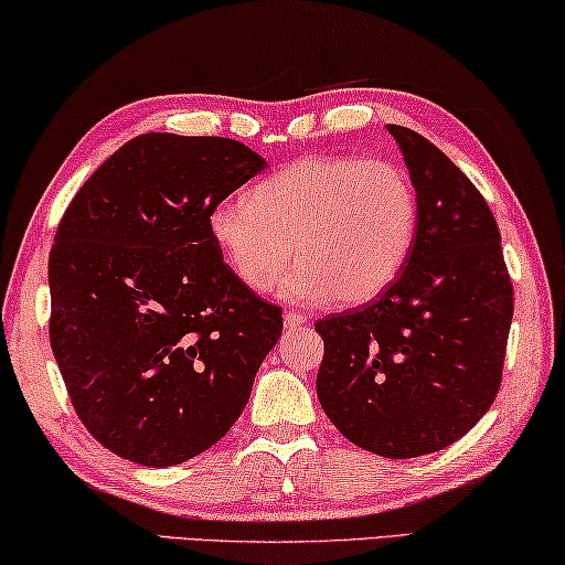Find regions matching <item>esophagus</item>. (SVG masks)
I'll return each mask as SVG.
<instances>
[{
  "instance_id": "obj_1",
  "label": "esophagus",
  "mask_w": 565,
  "mask_h": 565,
  "mask_svg": "<svg viewBox=\"0 0 565 565\" xmlns=\"http://www.w3.org/2000/svg\"><path fill=\"white\" fill-rule=\"evenodd\" d=\"M303 324H307V317L299 315V311H286V315H284V327L286 329H299Z\"/></svg>"
}]
</instances>
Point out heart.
Returning a JSON list of instances; mask_svg holds the SVG:
<instances>
[{
    "instance_id": "b5f03b06",
    "label": "heart",
    "mask_w": 565,
    "mask_h": 565,
    "mask_svg": "<svg viewBox=\"0 0 565 565\" xmlns=\"http://www.w3.org/2000/svg\"><path fill=\"white\" fill-rule=\"evenodd\" d=\"M417 223V191L402 166L307 156L256 183L248 201L213 205L209 231L248 289H271L294 254L284 297L364 303L405 268Z\"/></svg>"
}]
</instances>
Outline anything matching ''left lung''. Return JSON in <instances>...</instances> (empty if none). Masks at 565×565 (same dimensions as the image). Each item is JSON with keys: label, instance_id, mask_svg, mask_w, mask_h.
Returning <instances> with one entry per match:
<instances>
[{"label": "left lung", "instance_id": "1", "mask_svg": "<svg viewBox=\"0 0 565 565\" xmlns=\"http://www.w3.org/2000/svg\"><path fill=\"white\" fill-rule=\"evenodd\" d=\"M387 130L417 191V238L377 299L317 321V395L349 443L405 460L460 440L490 409L513 284L498 223L470 178L419 132Z\"/></svg>", "mask_w": 565, "mask_h": 565}]
</instances>
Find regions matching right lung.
<instances>
[{"mask_svg":"<svg viewBox=\"0 0 565 565\" xmlns=\"http://www.w3.org/2000/svg\"><path fill=\"white\" fill-rule=\"evenodd\" d=\"M266 160L231 138L146 132L87 178L50 250V344L79 423L168 468L244 412L281 309L238 281L209 216Z\"/></svg>","mask_w":565,"mask_h":565,"instance_id":"1","label":"right lung"}]
</instances>
